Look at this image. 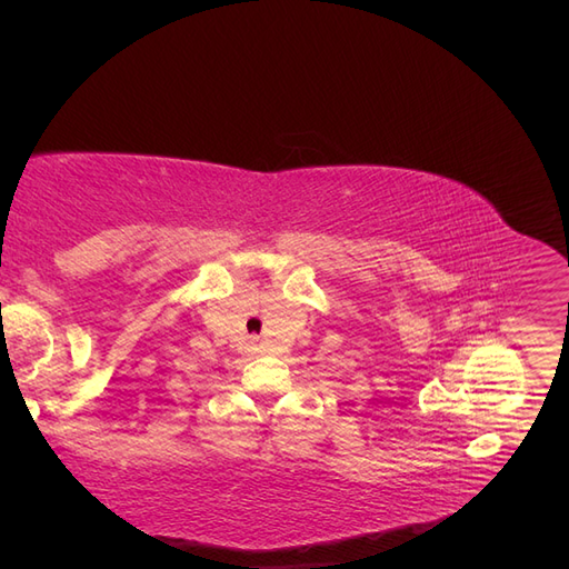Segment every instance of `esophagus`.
Masks as SVG:
<instances>
[{
  "mask_svg": "<svg viewBox=\"0 0 569 569\" xmlns=\"http://www.w3.org/2000/svg\"><path fill=\"white\" fill-rule=\"evenodd\" d=\"M251 351H253V353H258V351H261V347H258L256 341H251Z\"/></svg>",
  "mask_w": 569,
  "mask_h": 569,
  "instance_id": "1",
  "label": "esophagus"
}]
</instances>
